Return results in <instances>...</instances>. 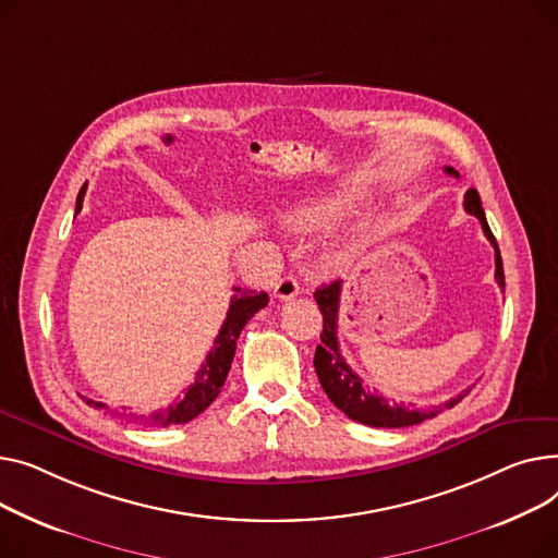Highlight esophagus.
I'll return each mask as SVG.
<instances>
[{
  "label": "esophagus",
  "instance_id": "1",
  "mask_svg": "<svg viewBox=\"0 0 558 558\" xmlns=\"http://www.w3.org/2000/svg\"><path fill=\"white\" fill-rule=\"evenodd\" d=\"M298 294H300V283L290 275L281 277L275 283V298H279V300H292V298H298Z\"/></svg>",
  "mask_w": 558,
  "mask_h": 558
}]
</instances>
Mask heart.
<instances>
[{
    "label": "heart",
    "mask_w": 558,
    "mask_h": 558,
    "mask_svg": "<svg viewBox=\"0 0 558 558\" xmlns=\"http://www.w3.org/2000/svg\"><path fill=\"white\" fill-rule=\"evenodd\" d=\"M369 201V191L357 184V182H342L329 191L317 193L313 198L302 201L300 205H294L286 211L283 220L286 225L298 234H319L326 232V229L336 227L351 214H355L360 207H365ZM365 234H353L349 241L340 243L333 252L331 258L333 264L344 266L351 260V256L357 252V247L363 245Z\"/></svg>",
    "instance_id": "1"
}]
</instances>
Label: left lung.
<instances>
[{"mask_svg":"<svg viewBox=\"0 0 558 558\" xmlns=\"http://www.w3.org/2000/svg\"><path fill=\"white\" fill-rule=\"evenodd\" d=\"M448 175H457L454 169L446 167ZM464 209L469 214H473L480 222L486 239L490 241V245L496 247V281L500 288H505V270H502V256L496 243V236L490 234V227L486 222L480 195L475 189H469L464 195ZM340 292H342V281H333L326 283L322 288L315 290V302L319 306V313L324 317V329H322V344H317L315 349V372L317 378L322 383V389L326 391V397L333 401V405L338 410H342L349 418L365 423V425H374V428H405V425H416L425 418L437 416V412H441L439 408L433 410H414L408 408L403 403L397 401H387L385 397H380L378 391H369L363 385V378H360L349 365L347 360L340 353V344H338V311H340ZM469 395V389L457 395L454 399L446 401L444 408H454L464 397Z\"/></svg>","mask_w":558,"mask_h":558,"instance_id":"left-lung-1","label":"left lung"}]
</instances>
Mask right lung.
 Wrapping results in <instances>:
<instances>
[{
    "label": "right lung",
    "instance_id": "obj_1",
    "mask_svg": "<svg viewBox=\"0 0 558 558\" xmlns=\"http://www.w3.org/2000/svg\"><path fill=\"white\" fill-rule=\"evenodd\" d=\"M85 186H87V182L78 191L76 214L83 209ZM266 306H268V292H254V290L234 288L232 300H229L227 317H225L220 331L214 340L211 351L205 357L203 367L198 369V374H195L193 385L186 389V395L180 401H175L169 410L155 412L146 421L150 425H161V428H163V425L186 423V421L198 416L201 412H205L214 403V399L220 395V387L225 385L229 367H232V360H234V353H236V340L243 331V326L252 319V315L256 311L266 308ZM85 403L89 408H96V410L108 408L106 403H98V401H92V399H85Z\"/></svg>",
    "mask_w": 558,
    "mask_h": 558
}]
</instances>
